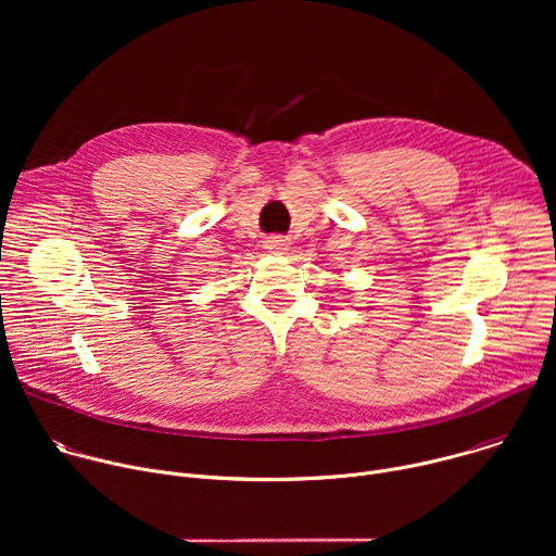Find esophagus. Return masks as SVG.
<instances>
[{
    "mask_svg": "<svg viewBox=\"0 0 556 556\" xmlns=\"http://www.w3.org/2000/svg\"><path fill=\"white\" fill-rule=\"evenodd\" d=\"M266 249L275 255H281L283 251H288V242L283 240V237L275 235V237H268V240H266Z\"/></svg>",
    "mask_w": 556,
    "mask_h": 556,
    "instance_id": "34e87169",
    "label": "esophagus"
}]
</instances>
